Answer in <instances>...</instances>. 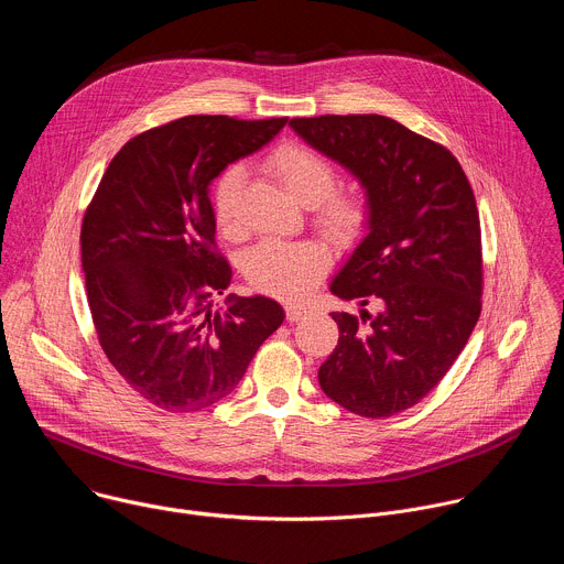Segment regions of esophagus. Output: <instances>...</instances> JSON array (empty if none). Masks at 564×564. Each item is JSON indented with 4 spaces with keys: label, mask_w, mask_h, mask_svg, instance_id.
Here are the masks:
<instances>
[{
    "label": "esophagus",
    "mask_w": 564,
    "mask_h": 564,
    "mask_svg": "<svg viewBox=\"0 0 564 564\" xmlns=\"http://www.w3.org/2000/svg\"><path fill=\"white\" fill-rule=\"evenodd\" d=\"M310 307L307 305H301V303H288L285 305V314L290 321H301L303 316H307Z\"/></svg>",
    "instance_id": "obj_1"
}]
</instances>
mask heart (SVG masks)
<instances>
[{
    "label": "heart",
    "mask_w": 564,
    "mask_h": 564,
    "mask_svg": "<svg viewBox=\"0 0 564 564\" xmlns=\"http://www.w3.org/2000/svg\"><path fill=\"white\" fill-rule=\"evenodd\" d=\"M265 170L294 200L312 207L314 223L330 236L350 240L368 225V198L357 189H335L337 170L318 151L299 142H283L265 158ZM243 183L246 170L231 163L220 170L209 189L214 220L227 236L240 231L238 207ZM328 268V248L314 243V240L290 243V240L268 238L246 257V274L250 283L283 299L305 296Z\"/></svg>",
    "instance_id": "heart-1"
}]
</instances>
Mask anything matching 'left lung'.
<instances>
[{"label":"left lung","instance_id":"8db88e82","mask_svg":"<svg viewBox=\"0 0 564 564\" xmlns=\"http://www.w3.org/2000/svg\"><path fill=\"white\" fill-rule=\"evenodd\" d=\"M290 124L350 170L370 205V231L330 285L361 312H333L339 344L321 364L318 383L355 415H397L444 379L481 312L485 270L470 183L444 144L386 116Z\"/></svg>","mask_w":564,"mask_h":564}]
</instances>
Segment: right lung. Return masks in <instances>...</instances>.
Instances as JSON below:
<instances>
[{"instance_id": "1", "label": "right lung", "mask_w": 564, "mask_h": 564, "mask_svg": "<svg viewBox=\"0 0 564 564\" xmlns=\"http://www.w3.org/2000/svg\"><path fill=\"white\" fill-rule=\"evenodd\" d=\"M288 118L185 116L131 138L109 163L79 246L98 341L122 379L167 413L203 411L243 379L283 324L265 296L229 294L209 183Z\"/></svg>"}]
</instances>
